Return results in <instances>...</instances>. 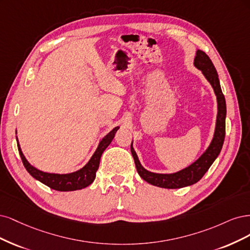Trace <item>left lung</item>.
Masks as SVG:
<instances>
[{"instance_id":"left-lung-1","label":"left lung","mask_w":250,"mask_h":250,"mask_svg":"<svg viewBox=\"0 0 250 250\" xmlns=\"http://www.w3.org/2000/svg\"><path fill=\"white\" fill-rule=\"evenodd\" d=\"M194 65L198 69L203 71L204 76L208 80L210 84L212 85L215 94L217 96V104H218V113H217V120H216V127L213 140L208 149L204 152L201 157L196 160L194 163L190 166L186 167L183 170L170 173V174H162V173H154L147 171L144 169L140 164L138 157H137L136 152L131 144V151L132 156L135 161V165L137 168L141 179L146 182L149 183L154 186L166 188V189H178L191 186V185L197 183L205 173L208 170L216 158L220 154L224 137H225V116H227V104H225V99L222 93L220 82L217 75V70L212 63L211 59L208 56L203 52L197 51L196 56L194 59Z\"/></svg>"}]
</instances>
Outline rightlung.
<instances>
[{
  "instance_id": "add662e5",
  "label": "right lung",
  "mask_w": 250,
  "mask_h": 250,
  "mask_svg": "<svg viewBox=\"0 0 250 250\" xmlns=\"http://www.w3.org/2000/svg\"><path fill=\"white\" fill-rule=\"evenodd\" d=\"M118 128L119 126L114 127L108 135L104 137L102 141L100 142L98 148H96V150L94 151L93 156L89 160V162H88L83 168H81L80 170L76 172L67 173V174L47 173V172H42L38 170V169L32 166L26 160L25 156L22 155L19 141H18V147H19V151H20L23 166H25L27 171L33 176L34 179L42 182V184L46 185L47 187H50L51 189H54V190L75 191V190L86 188L94 181L96 170H98L100 166V160H101L102 154L104 152V150L109 146L111 141L113 140L115 133L117 132Z\"/></svg>"
}]
</instances>
